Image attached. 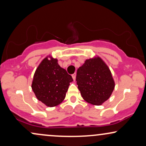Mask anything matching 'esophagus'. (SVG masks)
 Masks as SVG:
<instances>
[{
	"instance_id": "esophagus-1",
	"label": "esophagus",
	"mask_w": 146,
	"mask_h": 146,
	"mask_svg": "<svg viewBox=\"0 0 146 146\" xmlns=\"http://www.w3.org/2000/svg\"><path fill=\"white\" fill-rule=\"evenodd\" d=\"M72 77H73V80H75V77H76V73H73V74L72 75Z\"/></svg>"
}]
</instances>
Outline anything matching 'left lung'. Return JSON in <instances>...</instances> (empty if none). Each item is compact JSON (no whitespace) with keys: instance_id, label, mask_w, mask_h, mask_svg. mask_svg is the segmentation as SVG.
Segmentation results:
<instances>
[{"instance_id":"8db88e82","label":"left lung","mask_w":146,"mask_h":146,"mask_svg":"<svg viewBox=\"0 0 146 146\" xmlns=\"http://www.w3.org/2000/svg\"><path fill=\"white\" fill-rule=\"evenodd\" d=\"M76 82L83 98L94 105L102 104L114 88L109 68L98 56L86 60L77 69Z\"/></svg>"}]
</instances>
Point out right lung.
<instances>
[{
  "label": "right lung",
  "instance_id": "obj_1",
  "mask_svg": "<svg viewBox=\"0 0 146 146\" xmlns=\"http://www.w3.org/2000/svg\"><path fill=\"white\" fill-rule=\"evenodd\" d=\"M73 79L50 56L45 58L36 70L32 88L38 100L47 106L53 107L64 100L70 83Z\"/></svg>",
  "mask_w": 146,
  "mask_h": 146
}]
</instances>
